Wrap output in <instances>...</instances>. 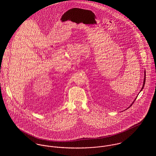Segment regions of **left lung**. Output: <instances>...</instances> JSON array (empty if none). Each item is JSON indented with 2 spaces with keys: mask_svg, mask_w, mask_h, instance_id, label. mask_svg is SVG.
<instances>
[{
  "mask_svg": "<svg viewBox=\"0 0 156 156\" xmlns=\"http://www.w3.org/2000/svg\"><path fill=\"white\" fill-rule=\"evenodd\" d=\"M145 74H146V72H145V77H144V83H143V86H142V89H141V90H140V91H141V90H142V89H143V88H144V85H145V79H146V77H145ZM135 100H136V99H135ZM134 103V102H133ZM132 105H131V106H132Z\"/></svg>",
  "mask_w": 156,
  "mask_h": 156,
  "instance_id": "left-lung-1",
  "label": "left lung"
}]
</instances>
